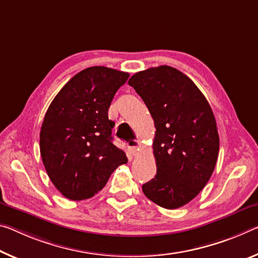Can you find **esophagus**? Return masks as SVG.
<instances>
[{"label":"esophagus","instance_id":"34e87169","mask_svg":"<svg viewBox=\"0 0 258 258\" xmlns=\"http://www.w3.org/2000/svg\"><path fill=\"white\" fill-rule=\"evenodd\" d=\"M139 147H140V141L139 140H132L127 142V148L132 155L137 154V151L139 150Z\"/></svg>","mask_w":258,"mask_h":258}]
</instances>
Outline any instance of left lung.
<instances>
[{"instance_id": "obj_1", "label": "left lung", "mask_w": 258, "mask_h": 258, "mask_svg": "<svg viewBox=\"0 0 258 258\" xmlns=\"http://www.w3.org/2000/svg\"><path fill=\"white\" fill-rule=\"evenodd\" d=\"M154 119V156L157 172L144 183L150 201L177 209L191 201L214 172L219 137L210 104L177 69L162 65L131 77Z\"/></svg>"}]
</instances>
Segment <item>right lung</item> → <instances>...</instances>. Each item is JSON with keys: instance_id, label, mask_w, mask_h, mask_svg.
<instances>
[{"instance_id": "add662e5", "label": "right lung", "mask_w": 258, "mask_h": 258, "mask_svg": "<svg viewBox=\"0 0 258 258\" xmlns=\"http://www.w3.org/2000/svg\"><path fill=\"white\" fill-rule=\"evenodd\" d=\"M130 75L92 67L71 78L49 105L41 126L40 153L51 182L72 201L92 198L127 163L112 144L108 110Z\"/></svg>"}]
</instances>
